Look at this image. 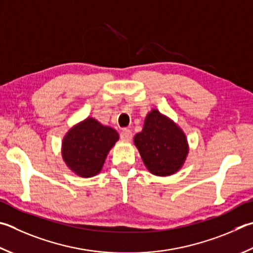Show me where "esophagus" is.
Instances as JSON below:
<instances>
[{
    "label": "esophagus",
    "mask_w": 253,
    "mask_h": 253,
    "mask_svg": "<svg viewBox=\"0 0 253 253\" xmlns=\"http://www.w3.org/2000/svg\"><path fill=\"white\" fill-rule=\"evenodd\" d=\"M131 138H132L131 130L127 129V128H125V129L122 130V132H121V139L123 141H130Z\"/></svg>",
    "instance_id": "34e87169"
}]
</instances>
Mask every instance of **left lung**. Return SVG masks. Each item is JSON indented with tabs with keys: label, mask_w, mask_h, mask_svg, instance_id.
<instances>
[{
	"label": "left lung",
	"mask_w": 253,
	"mask_h": 253,
	"mask_svg": "<svg viewBox=\"0 0 253 253\" xmlns=\"http://www.w3.org/2000/svg\"><path fill=\"white\" fill-rule=\"evenodd\" d=\"M147 169L156 176H170L182 167L188 155L186 135L171 119L153 109L142 130L134 137Z\"/></svg>",
	"instance_id": "1"
}]
</instances>
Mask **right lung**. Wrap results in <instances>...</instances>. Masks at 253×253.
<instances>
[{
	"label": "right lung",
	"mask_w": 253,
	"mask_h": 253,
	"mask_svg": "<svg viewBox=\"0 0 253 253\" xmlns=\"http://www.w3.org/2000/svg\"><path fill=\"white\" fill-rule=\"evenodd\" d=\"M119 138L112 127L88 117L68 130L62 142V156L67 167L80 177L96 176Z\"/></svg>",
	"instance_id": "obj_1"
}]
</instances>
